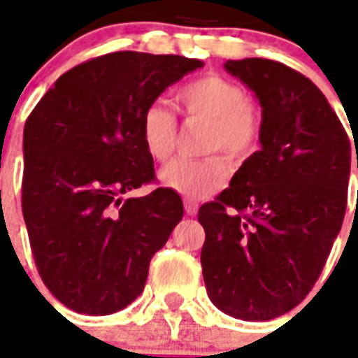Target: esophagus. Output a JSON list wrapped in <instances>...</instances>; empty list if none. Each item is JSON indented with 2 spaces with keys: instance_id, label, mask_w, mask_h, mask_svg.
<instances>
[{
  "instance_id": "obj_1",
  "label": "esophagus",
  "mask_w": 358,
  "mask_h": 358,
  "mask_svg": "<svg viewBox=\"0 0 358 358\" xmlns=\"http://www.w3.org/2000/svg\"><path fill=\"white\" fill-rule=\"evenodd\" d=\"M184 208L187 215H196V212H199V204H196V201H191V199H185Z\"/></svg>"
}]
</instances>
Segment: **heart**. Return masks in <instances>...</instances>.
I'll list each match as a JSON object with an SVG mask.
<instances>
[{
    "label": "heart",
    "instance_id": "heart-1",
    "mask_svg": "<svg viewBox=\"0 0 358 358\" xmlns=\"http://www.w3.org/2000/svg\"><path fill=\"white\" fill-rule=\"evenodd\" d=\"M174 106L185 119L208 124L202 159H176L159 173L162 184L187 199H202L221 189L229 180L230 162L243 163L260 146L262 115L245 91L219 74L187 81L174 92ZM141 141L146 154L159 163L171 159L176 148L178 122L167 106L150 103L141 115Z\"/></svg>",
    "mask_w": 358,
    "mask_h": 358
}]
</instances>
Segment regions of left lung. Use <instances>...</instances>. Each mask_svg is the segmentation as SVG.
I'll use <instances>...</instances> for the list:
<instances>
[{
    "label": "left lung",
    "mask_w": 358,
    "mask_h": 358,
    "mask_svg": "<svg viewBox=\"0 0 358 358\" xmlns=\"http://www.w3.org/2000/svg\"><path fill=\"white\" fill-rule=\"evenodd\" d=\"M224 69L260 100L262 150L199 210L202 275L219 310L267 322L299 305L322 275L348 206L351 143L297 70L260 57Z\"/></svg>",
    "instance_id": "left-lung-1"
}]
</instances>
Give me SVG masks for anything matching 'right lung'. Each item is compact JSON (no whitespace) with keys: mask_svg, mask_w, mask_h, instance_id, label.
<instances>
[{"mask_svg":"<svg viewBox=\"0 0 358 358\" xmlns=\"http://www.w3.org/2000/svg\"><path fill=\"white\" fill-rule=\"evenodd\" d=\"M202 61L115 52L64 72L25 120L22 212L38 275L64 306L106 316L145 289L152 256L184 217L156 178L141 115Z\"/></svg>","mask_w":358,"mask_h":358,"instance_id":"add662e5","label":"right lung"}]
</instances>
